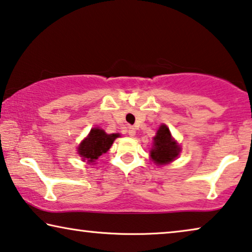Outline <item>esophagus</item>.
<instances>
[{
  "instance_id": "1",
  "label": "esophagus",
  "mask_w": 252,
  "mask_h": 252,
  "mask_svg": "<svg viewBox=\"0 0 252 252\" xmlns=\"http://www.w3.org/2000/svg\"><path fill=\"white\" fill-rule=\"evenodd\" d=\"M127 133H129L130 137H134V134H136V129H134L133 126H129V129H127Z\"/></svg>"
}]
</instances>
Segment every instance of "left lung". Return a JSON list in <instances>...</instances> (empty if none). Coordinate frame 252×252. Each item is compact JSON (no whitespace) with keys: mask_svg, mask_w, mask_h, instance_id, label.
I'll use <instances>...</instances> for the list:
<instances>
[{"mask_svg":"<svg viewBox=\"0 0 252 252\" xmlns=\"http://www.w3.org/2000/svg\"><path fill=\"white\" fill-rule=\"evenodd\" d=\"M179 146L172 140L171 133L165 126H161L154 137V146L151 151V157L157 164H166L177 158Z\"/></svg>","mask_w":252,"mask_h":252,"instance_id":"1","label":"left lung"}]
</instances>
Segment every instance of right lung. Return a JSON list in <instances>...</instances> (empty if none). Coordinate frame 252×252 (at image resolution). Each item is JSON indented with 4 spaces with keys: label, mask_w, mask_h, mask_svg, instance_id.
Returning a JSON list of instances; mask_svg holds the SVG:
<instances>
[{
    "label": "right lung",
    "mask_w": 252,
    "mask_h": 252,
    "mask_svg": "<svg viewBox=\"0 0 252 252\" xmlns=\"http://www.w3.org/2000/svg\"><path fill=\"white\" fill-rule=\"evenodd\" d=\"M119 134L112 133L107 134L104 130L99 127H94L90 131L89 136L81 143L79 147V154L83 158V160L88 162H94V160L106 153L111 148L113 141L118 138Z\"/></svg>",
    "instance_id": "right-lung-1"
}]
</instances>
